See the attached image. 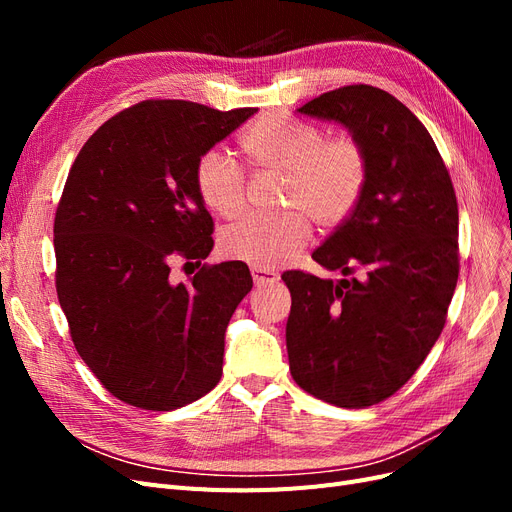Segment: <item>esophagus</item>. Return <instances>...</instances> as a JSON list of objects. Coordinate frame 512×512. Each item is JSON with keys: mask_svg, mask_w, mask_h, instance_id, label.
<instances>
[{"mask_svg": "<svg viewBox=\"0 0 512 512\" xmlns=\"http://www.w3.org/2000/svg\"><path fill=\"white\" fill-rule=\"evenodd\" d=\"M252 280L256 286H269V284H275L277 280H280V275H277L275 271H269V269L252 267Z\"/></svg>", "mask_w": 512, "mask_h": 512, "instance_id": "34e87169", "label": "esophagus"}]
</instances>
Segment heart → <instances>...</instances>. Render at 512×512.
I'll use <instances>...</instances> for the list:
<instances>
[{
  "label": "heart",
  "instance_id": "1",
  "mask_svg": "<svg viewBox=\"0 0 512 512\" xmlns=\"http://www.w3.org/2000/svg\"><path fill=\"white\" fill-rule=\"evenodd\" d=\"M250 162L284 175L280 215H247L228 226L222 252L258 269L286 265L312 235V218L320 228L342 224L354 211L367 179V160L350 136L324 138L316 126L292 119L258 121L241 138ZM196 190L203 203L222 218H235L245 207V175L226 153L211 149L196 162Z\"/></svg>",
  "mask_w": 512,
  "mask_h": 512
}]
</instances>
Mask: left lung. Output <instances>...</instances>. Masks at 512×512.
Listing matches in <instances>:
<instances>
[{
	"mask_svg": "<svg viewBox=\"0 0 512 512\" xmlns=\"http://www.w3.org/2000/svg\"><path fill=\"white\" fill-rule=\"evenodd\" d=\"M297 113L344 126L367 179L354 211L312 258L342 280L282 275L290 374L339 408H365L404 386L436 344L459 275V211L431 134L371 85L327 91Z\"/></svg>",
	"mask_w": 512,
	"mask_h": 512,
	"instance_id": "1",
	"label": "left lung"
}]
</instances>
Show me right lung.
Instances as JSON below:
<instances>
[{"label":"right lung","mask_w":512,"mask_h":512,"mask_svg":"<svg viewBox=\"0 0 512 512\" xmlns=\"http://www.w3.org/2000/svg\"><path fill=\"white\" fill-rule=\"evenodd\" d=\"M254 113L147 100L102 123L70 168L53 228L59 305L81 359L130 406L177 410L220 382L250 269L228 260L190 284L168 275L173 260L200 265L213 250L198 158Z\"/></svg>","instance_id":"obj_1"}]
</instances>
